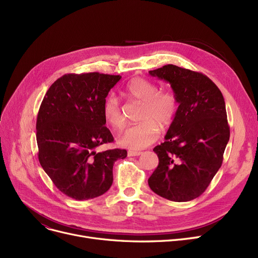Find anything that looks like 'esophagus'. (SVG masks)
I'll use <instances>...</instances> for the list:
<instances>
[{
	"label": "esophagus",
	"mask_w": 258,
	"mask_h": 258,
	"mask_svg": "<svg viewBox=\"0 0 258 258\" xmlns=\"http://www.w3.org/2000/svg\"><path fill=\"white\" fill-rule=\"evenodd\" d=\"M142 153L141 152H137V151H128L127 155L128 157H135V156H140Z\"/></svg>",
	"instance_id": "1"
}]
</instances>
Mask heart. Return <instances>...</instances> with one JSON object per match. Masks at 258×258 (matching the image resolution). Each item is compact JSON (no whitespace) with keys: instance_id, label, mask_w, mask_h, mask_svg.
I'll return each mask as SVG.
<instances>
[{"instance_id":"heart-1","label":"heart","mask_w":258,"mask_h":258,"mask_svg":"<svg viewBox=\"0 0 258 258\" xmlns=\"http://www.w3.org/2000/svg\"><path fill=\"white\" fill-rule=\"evenodd\" d=\"M123 94L131 100L142 102L139 115L142 121L127 127L120 136L119 143L130 150H141L158 139L160 128L166 131L172 125L179 101L173 92L159 91L157 85L140 77L132 79L124 87ZM103 116L113 128L120 131L124 127V116L113 95L104 101Z\"/></svg>"}]
</instances>
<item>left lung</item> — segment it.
I'll use <instances>...</instances> for the list:
<instances>
[{"mask_svg": "<svg viewBox=\"0 0 258 258\" xmlns=\"http://www.w3.org/2000/svg\"><path fill=\"white\" fill-rule=\"evenodd\" d=\"M148 73L169 83L179 101L165 141L154 148L159 164L148 185L169 201H191L206 190L223 163L230 138L223 94L206 75L174 64Z\"/></svg>", "mask_w": 258, "mask_h": 258, "instance_id": "left-lung-1", "label": "left lung"}]
</instances>
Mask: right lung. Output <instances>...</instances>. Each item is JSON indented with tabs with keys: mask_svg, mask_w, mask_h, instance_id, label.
Wrapping results in <instances>:
<instances>
[{
	"mask_svg": "<svg viewBox=\"0 0 258 258\" xmlns=\"http://www.w3.org/2000/svg\"><path fill=\"white\" fill-rule=\"evenodd\" d=\"M120 75L97 72L66 74L54 81L40 104L36 120L38 160L59 190L84 201L106 192L113 166L125 150L97 153L114 141L105 127L103 104Z\"/></svg>",
	"mask_w": 258,
	"mask_h": 258,
	"instance_id": "right-lung-1",
	"label": "right lung"
}]
</instances>
